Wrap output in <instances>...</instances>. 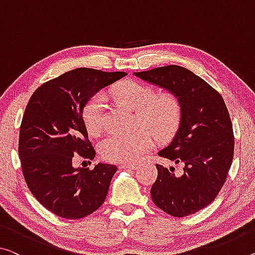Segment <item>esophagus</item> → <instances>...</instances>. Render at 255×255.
I'll list each match as a JSON object with an SVG mask.
<instances>
[{"instance_id": "1", "label": "esophagus", "mask_w": 255, "mask_h": 255, "mask_svg": "<svg viewBox=\"0 0 255 255\" xmlns=\"http://www.w3.org/2000/svg\"><path fill=\"white\" fill-rule=\"evenodd\" d=\"M135 164H121L120 168H123V170H133L135 168Z\"/></svg>"}]
</instances>
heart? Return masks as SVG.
I'll list each match as a JSON object with an SVG mask.
<instances>
[{
    "instance_id": "1",
    "label": "heart",
    "mask_w": 255,
    "mask_h": 255,
    "mask_svg": "<svg viewBox=\"0 0 255 255\" xmlns=\"http://www.w3.org/2000/svg\"><path fill=\"white\" fill-rule=\"evenodd\" d=\"M113 96L130 111L136 112L139 122L154 133L160 140L171 138L181 122L182 109L178 97L165 92L155 96L148 85L136 81L125 80L113 88ZM106 97L104 93L90 98L83 109V121L88 131L97 134L104 127ZM151 133L141 128L131 134H111L99 144L100 154L113 163H133L143 152L150 149Z\"/></svg>"
}]
</instances>
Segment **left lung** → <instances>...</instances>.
Wrapping results in <instances>:
<instances>
[{
    "label": "left lung",
    "mask_w": 255,
    "mask_h": 255,
    "mask_svg": "<svg viewBox=\"0 0 255 255\" xmlns=\"http://www.w3.org/2000/svg\"><path fill=\"white\" fill-rule=\"evenodd\" d=\"M136 77L178 97L182 116L179 128L160 157L182 164L175 175L159 164L151 186L152 202L172 217H187L211 204L225 183L234 158L230 116L217 90L177 65L134 73Z\"/></svg>",
    "instance_id": "obj_1"
}]
</instances>
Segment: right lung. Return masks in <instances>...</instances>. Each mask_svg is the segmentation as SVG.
<instances>
[{"label":"right lung","instance_id":"right-lung-1","mask_svg":"<svg viewBox=\"0 0 255 255\" xmlns=\"http://www.w3.org/2000/svg\"><path fill=\"white\" fill-rule=\"evenodd\" d=\"M128 75L76 68L42 84L30 97L19 132V157L30 193L58 217L81 219L103 205L116 165L74 167V155L93 159L83 109L98 91Z\"/></svg>","mask_w":255,"mask_h":255}]
</instances>
